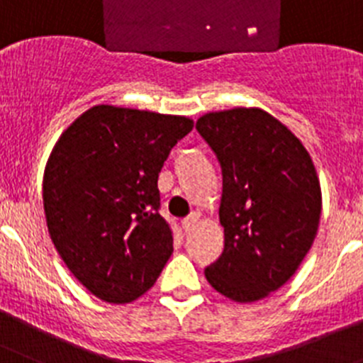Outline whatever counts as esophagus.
I'll return each instance as SVG.
<instances>
[{
  "instance_id": "34e87169",
  "label": "esophagus",
  "mask_w": 363,
  "mask_h": 363,
  "mask_svg": "<svg viewBox=\"0 0 363 363\" xmlns=\"http://www.w3.org/2000/svg\"><path fill=\"white\" fill-rule=\"evenodd\" d=\"M199 222H201V213H191V215L186 216V218L182 220V229H184L186 233H191Z\"/></svg>"
}]
</instances>
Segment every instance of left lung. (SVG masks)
Segmentation results:
<instances>
[{
    "label": "left lung",
    "mask_w": 363,
    "mask_h": 363,
    "mask_svg": "<svg viewBox=\"0 0 363 363\" xmlns=\"http://www.w3.org/2000/svg\"><path fill=\"white\" fill-rule=\"evenodd\" d=\"M199 134L222 166L223 252L206 279L236 303L281 289L299 269L319 229L323 197L306 148L256 107L199 118Z\"/></svg>",
    "instance_id": "8db88e82"
}]
</instances>
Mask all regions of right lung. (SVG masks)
<instances>
[{
	"label": "right lung",
	"mask_w": 363,
	"mask_h": 363,
	"mask_svg": "<svg viewBox=\"0 0 363 363\" xmlns=\"http://www.w3.org/2000/svg\"><path fill=\"white\" fill-rule=\"evenodd\" d=\"M186 116L94 105L59 138L43 179L48 233L93 296L125 304L152 289L174 252L157 179L191 132Z\"/></svg>",
	"instance_id": "right-lung-1"
}]
</instances>
